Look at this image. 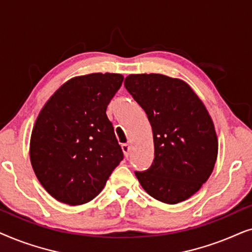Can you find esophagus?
I'll list each match as a JSON object with an SVG mask.
<instances>
[{"mask_svg":"<svg viewBox=\"0 0 252 252\" xmlns=\"http://www.w3.org/2000/svg\"><path fill=\"white\" fill-rule=\"evenodd\" d=\"M122 149L124 151V155H125V157H128L129 156V153H130V147L128 143H123L122 144Z\"/></svg>","mask_w":252,"mask_h":252,"instance_id":"esophagus-1","label":"esophagus"}]
</instances>
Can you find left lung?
I'll return each instance as SVG.
<instances>
[{
	"label": "left lung",
	"mask_w": 252,
	"mask_h": 252,
	"mask_svg": "<svg viewBox=\"0 0 252 252\" xmlns=\"http://www.w3.org/2000/svg\"><path fill=\"white\" fill-rule=\"evenodd\" d=\"M124 85L153 128L154 161L148 170L135 171L137 180L158 201H185L199 190L215 167L218 141L211 117L180 79L130 74Z\"/></svg>",
	"instance_id": "obj_1"
}]
</instances>
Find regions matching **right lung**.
<instances>
[{"label":"right lung","mask_w":252,"mask_h":252,"mask_svg":"<svg viewBox=\"0 0 252 252\" xmlns=\"http://www.w3.org/2000/svg\"><path fill=\"white\" fill-rule=\"evenodd\" d=\"M123 80L116 73L75 77L41 110L31 136V163L37 180L57 201L68 205L92 201L124 159L106 116Z\"/></svg>","instance_id":"right-lung-1"}]
</instances>
